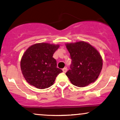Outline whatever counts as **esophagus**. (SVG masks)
<instances>
[{
  "mask_svg": "<svg viewBox=\"0 0 120 120\" xmlns=\"http://www.w3.org/2000/svg\"><path fill=\"white\" fill-rule=\"evenodd\" d=\"M62 71H63L64 73H66L67 71V68H64L62 69Z\"/></svg>",
  "mask_w": 120,
  "mask_h": 120,
  "instance_id": "1",
  "label": "esophagus"
}]
</instances>
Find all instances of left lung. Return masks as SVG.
Wrapping results in <instances>:
<instances>
[{
    "label": "left lung",
    "instance_id": "obj_1",
    "mask_svg": "<svg viewBox=\"0 0 120 120\" xmlns=\"http://www.w3.org/2000/svg\"><path fill=\"white\" fill-rule=\"evenodd\" d=\"M71 59L70 69L66 75L73 85L84 87L94 82L100 75L102 59L99 52L84 41L66 44Z\"/></svg>",
    "mask_w": 120,
    "mask_h": 120
}]
</instances>
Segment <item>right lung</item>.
I'll return each instance as SVG.
<instances>
[{
  "label": "right lung",
  "instance_id": "obj_1",
  "mask_svg": "<svg viewBox=\"0 0 120 120\" xmlns=\"http://www.w3.org/2000/svg\"><path fill=\"white\" fill-rule=\"evenodd\" d=\"M59 45L46 43L30 46L24 53L20 62L24 79L30 85L39 89L49 87L54 84L58 75L62 70L56 67L53 58Z\"/></svg>",
  "mask_w": 120,
  "mask_h": 120
}]
</instances>
